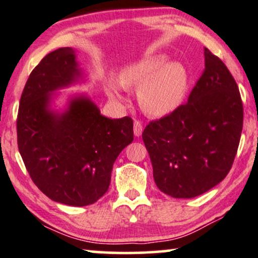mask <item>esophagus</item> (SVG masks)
Returning <instances> with one entry per match:
<instances>
[{
	"mask_svg": "<svg viewBox=\"0 0 258 258\" xmlns=\"http://www.w3.org/2000/svg\"><path fill=\"white\" fill-rule=\"evenodd\" d=\"M142 132H143V126L141 124V122L140 121L134 122V135H135L136 137L141 136Z\"/></svg>",
	"mask_w": 258,
	"mask_h": 258,
	"instance_id": "1",
	"label": "esophagus"
}]
</instances>
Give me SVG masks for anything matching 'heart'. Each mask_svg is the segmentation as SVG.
<instances>
[{
    "label": "heart",
    "mask_w": 258,
    "mask_h": 258,
    "mask_svg": "<svg viewBox=\"0 0 258 258\" xmlns=\"http://www.w3.org/2000/svg\"><path fill=\"white\" fill-rule=\"evenodd\" d=\"M123 88H135L141 109L150 116H166L185 100L188 75L181 62L168 61L166 55L149 56L126 65L119 73ZM110 96L122 100L116 85L110 86Z\"/></svg>",
    "instance_id": "b5f03b06"
}]
</instances>
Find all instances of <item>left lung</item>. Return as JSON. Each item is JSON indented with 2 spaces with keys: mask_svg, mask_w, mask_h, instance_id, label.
I'll list each match as a JSON object with an SVG mask.
<instances>
[{
  "mask_svg": "<svg viewBox=\"0 0 258 258\" xmlns=\"http://www.w3.org/2000/svg\"><path fill=\"white\" fill-rule=\"evenodd\" d=\"M204 55L205 70L187 103L142 134L154 181L173 198H195L225 179L242 134L238 86L218 56L207 48Z\"/></svg>",
  "mask_w": 258,
  "mask_h": 258,
  "instance_id": "8db88e82",
  "label": "left lung"
}]
</instances>
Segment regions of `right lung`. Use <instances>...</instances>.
Instances as JSON below:
<instances>
[{"mask_svg": "<svg viewBox=\"0 0 258 258\" xmlns=\"http://www.w3.org/2000/svg\"><path fill=\"white\" fill-rule=\"evenodd\" d=\"M84 82L76 49L58 48L33 70L20 99L18 146L33 182L56 203L86 206L109 188L113 162L134 140L130 117L111 119L86 95L58 111L60 89Z\"/></svg>", "mask_w": 258, "mask_h": 258, "instance_id": "add662e5", "label": "right lung"}]
</instances>
